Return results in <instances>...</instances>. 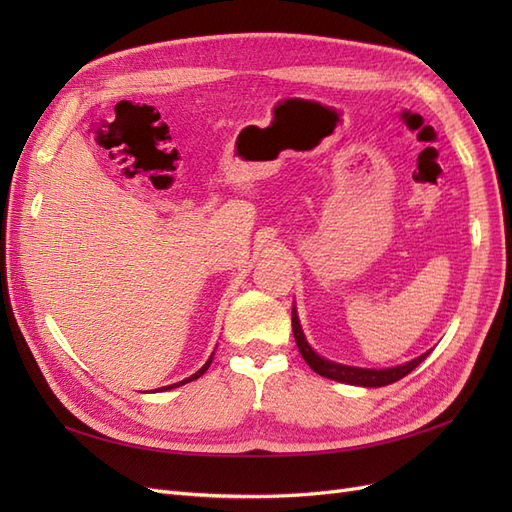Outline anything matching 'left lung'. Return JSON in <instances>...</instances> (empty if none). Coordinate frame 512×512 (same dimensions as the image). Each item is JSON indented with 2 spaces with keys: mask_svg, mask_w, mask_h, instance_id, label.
<instances>
[{
  "mask_svg": "<svg viewBox=\"0 0 512 512\" xmlns=\"http://www.w3.org/2000/svg\"><path fill=\"white\" fill-rule=\"evenodd\" d=\"M292 333H294V342L299 346V352L305 359V363L312 367L316 374L329 378V380H337V382H346V384H356V386H386V384H393L397 380H401L404 376H408L410 371L421 365L425 356L431 352H425L418 356V359L406 363V365H399V367H391V369H361V367H346V365H337L331 363L327 359H322L318 356L309 344L305 342V335L301 331V324L297 314H294L292 309Z\"/></svg>",
  "mask_w": 512,
  "mask_h": 512,
  "instance_id": "obj_1",
  "label": "left lung"
}]
</instances>
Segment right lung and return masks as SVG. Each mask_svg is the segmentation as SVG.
Returning <instances> with one entry per match:
<instances>
[{"mask_svg": "<svg viewBox=\"0 0 512 512\" xmlns=\"http://www.w3.org/2000/svg\"><path fill=\"white\" fill-rule=\"evenodd\" d=\"M209 365H211V359H209V361H207V363H205V365H203V369H198V371H196V374H194V376H190V378H188V380H183V382H192V380H196V378H200V376H203V374H205V371H207V369H209ZM183 382H177V384H170V386H164V389H175V386H179V384H183Z\"/></svg>", "mask_w": 512, "mask_h": 512, "instance_id": "right-lung-1", "label": "right lung"}]
</instances>
